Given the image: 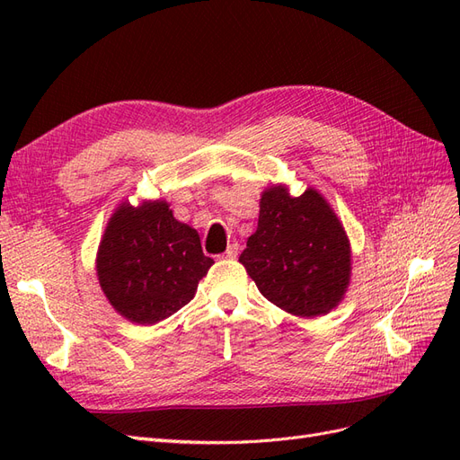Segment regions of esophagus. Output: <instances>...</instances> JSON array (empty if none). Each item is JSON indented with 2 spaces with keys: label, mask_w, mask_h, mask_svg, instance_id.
Listing matches in <instances>:
<instances>
[{
  "label": "esophagus",
  "mask_w": 460,
  "mask_h": 460,
  "mask_svg": "<svg viewBox=\"0 0 460 460\" xmlns=\"http://www.w3.org/2000/svg\"><path fill=\"white\" fill-rule=\"evenodd\" d=\"M238 253H240V245L238 243H230L226 252L222 253V259H235V257H238Z\"/></svg>",
  "instance_id": "obj_1"
}]
</instances>
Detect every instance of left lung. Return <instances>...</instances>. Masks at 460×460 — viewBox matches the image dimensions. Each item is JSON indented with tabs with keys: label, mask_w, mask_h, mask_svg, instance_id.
<instances>
[{
	"label": "left lung",
	"mask_w": 460,
	"mask_h": 460,
	"mask_svg": "<svg viewBox=\"0 0 460 460\" xmlns=\"http://www.w3.org/2000/svg\"><path fill=\"white\" fill-rule=\"evenodd\" d=\"M240 262L261 294L297 316L330 313L351 274L345 230L316 190L289 198L282 186L262 193L257 232Z\"/></svg>",
	"instance_id": "left-lung-1"
}]
</instances>
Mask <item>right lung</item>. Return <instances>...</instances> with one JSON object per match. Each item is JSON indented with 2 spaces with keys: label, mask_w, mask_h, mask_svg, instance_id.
<instances>
[{
  "label": "right lung",
  "mask_w": 460,
  "mask_h": 460,
  "mask_svg": "<svg viewBox=\"0 0 460 460\" xmlns=\"http://www.w3.org/2000/svg\"><path fill=\"white\" fill-rule=\"evenodd\" d=\"M213 262L199 234L178 222L164 201L124 203L103 234L97 278L122 316L147 326L188 305Z\"/></svg>",
  "instance_id": "add662e5"
}]
</instances>
